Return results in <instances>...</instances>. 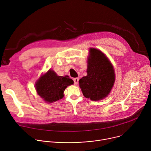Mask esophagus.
<instances>
[{
	"mask_svg": "<svg viewBox=\"0 0 151 151\" xmlns=\"http://www.w3.org/2000/svg\"><path fill=\"white\" fill-rule=\"evenodd\" d=\"M73 81H74V84L75 85H77L78 83L79 82V78H75L73 79Z\"/></svg>",
	"mask_w": 151,
	"mask_h": 151,
	"instance_id": "1",
	"label": "esophagus"
}]
</instances>
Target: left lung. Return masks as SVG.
<instances>
[{
  "mask_svg": "<svg viewBox=\"0 0 151 151\" xmlns=\"http://www.w3.org/2000/svg\"><path fill=\"white\" fill-rule=\"evenodd\" d=\"M89 52L87 75L79 79V87L86 98L100 100L109 95L113 87L115 71L108 58L101 51L91 48Z\"/></svg>",
  "mask_w": 151,
  "mask_h": 151,
  "instance_id": "8db88e82",
  "label": "left lung"
}]
</instances>
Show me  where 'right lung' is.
I'll return each instance as SVG.
<instances>
[{
	"instance_id": "add662e5",
	"label": "right lung",
	"mask_w": 151,
	"mask_h": 151,
	"mask_svg": "<svg viewBox=\"0 0 151 151\" xmlns=\"http://www.w3.org/2000/svg\"><path fill=\"white\" fill-rule=\"evenodd\" d=\"M73 82L68 76H58L54 71L50 69L36 82L35 88L38 95L50 103L61 99L64 90Z\"/></svg>"
}]
</instances>
